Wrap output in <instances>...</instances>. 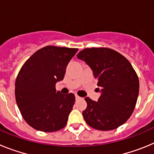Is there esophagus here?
Segmentation results:
<instances>
[{
	"label": "esophagus",
	"instance_id": "1",
	"mask_svg": "<svg viewBox=\"0 0 154 154\" xmlns=\"http://www.w3.org/2000/svg\"><path fill=\"white\" fill-rule=\"evenodd\" d=\"M81 99V98H80L79 96H77V95H75V99H76V100H79V99Z\"/></svg>",
	"mask_w": 154,
	"mask_h": 154
}]
</instances>
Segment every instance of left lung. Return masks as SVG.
<instances>
[{"label":"left lung","instance_id":"obj_1","mask_svg":"<svg viewBox=\"0 0 154 154\" xmlns=\"http://www.w3.org/2000/svg\"><path fill=\"white\" fill-rule=\"evenodd\" d=\"M92 70L101 96L98 101L85 98L84 119L91 127L112 130L126 122L133 113L139 95L138 76L130 62L107 48H85L77 55Z\"/></svg>","mask_w":154,"mask_h":154}]
</instances>
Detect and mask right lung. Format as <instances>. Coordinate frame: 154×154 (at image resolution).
<instances>
[{
    "label": "right lung",
    "instance_id": "add662e5",
    "mask_svg": "<svg viewBox=\"0 0 154 154\" xmlns=\"http://www.w3.org/2000/svg\"><path fill=\"white\" fill-rule=\"evenodd\" d=\"M78 48L46 46L23 65L15 82V98L23 118L42 132L64 128L75 103L74 94L61 93L55 84L63 80L66 67Z\"/></svg>",
    "mask_w": 154,
    "mask_h": 154
}]
</instances>
